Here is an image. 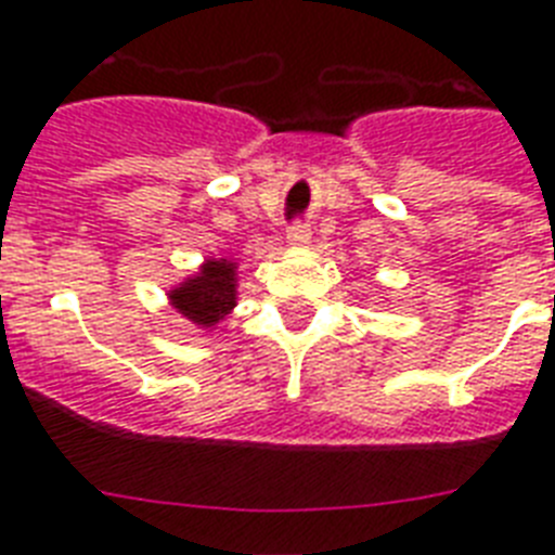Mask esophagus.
Wrapping results in <instances>:
<instances>
[{"label":"esophagus","instance_id":"34e87169","mask_svg":"<svg viewBox=\"0 0 555 555\" xmlns=\"http://www.w3.org/2000/svg\"><path fill=\"white\" fill-rule=\"evenodd\" d=\"M286 237H289L292 246L304 249V246H309V241H312V229H309L306 223H292L289 232H286Z\"/></svg>","mask_w":555,"mask_h":555}]
</instances>
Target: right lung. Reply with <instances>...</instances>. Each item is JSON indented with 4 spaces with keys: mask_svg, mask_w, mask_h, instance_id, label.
Segmentation results:
<instances>
[{
    "mask_svg": "<svg viewBox=\"0 0 555 555\" xmlns=\"http://www.w3.org/2000/svg\"><path fill=\"white\" fill-rule=\"evenodd\" d=\"M168 300L201 330H211L237 306V263L225 257L206 260L201 272L168 292Z\"/></svg>",
    "mask_w": 555,
    "mask_h": 555,
    "instance_id": "add662e5",
    "label": "right lung"
}]
</instances>
